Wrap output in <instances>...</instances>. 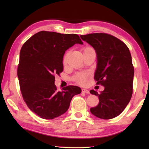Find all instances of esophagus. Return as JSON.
I'll return each mask as SVG.
<instances>
[{
	"label": "esophagus",
	"mask_w": 149,
	"mask_h": 149,
	"mask_svg": "<svg viewBox=\"0 0 149 149\" xmlns=\"http://www.w3.org/2000/svg\"><path fill=\"white\" fill-rule=\"evenodd\" d=\"M82 92L83 93H90V91H88V90H86V89H82Z\"/></svg>",
	"instance_id": "esophagus-1"
}]
</instances>
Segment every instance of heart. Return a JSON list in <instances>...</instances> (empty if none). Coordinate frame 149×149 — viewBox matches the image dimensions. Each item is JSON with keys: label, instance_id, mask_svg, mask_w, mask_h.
<instances>
[{"label": "heart", "instance_id": "b5f03b06", "mask_svg": "<svg viewBox=\"0 0 149 149\" xmlns=\"http://www.w3.org/2000/svg\"><path fill=\"white\" fill-rule=\"evenodd\" d=\"M93 50L92 47H89V46L84 47L83 49L84 54L85 52H87L90 51V50ZM68 54V52H66L64 54V56H63V65L64 66H65L66 64H67ZM88 77V74H86V73H78V74H77L75 75L74 79L75 81H77L79 84H82V85H84L86 83Z\"/></svg>", "mask_w": 149, "mask_h": 149}]
</instances>
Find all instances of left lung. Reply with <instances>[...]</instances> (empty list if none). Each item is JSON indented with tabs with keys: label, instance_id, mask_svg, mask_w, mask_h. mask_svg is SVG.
<instances>
[{
	"label": "left lung",
	"instance_id": "8db88e82",
	"mask_svg": "<svg viewBox=\"0 0 149 149\" xmlns=\"http://www.w3.org/2000/svg\"><path fill=\"white\" fill-rule=\"evenodd\" d=\"M80 36L95 50L97 67L94 79L97 84L104 86L99 93L90 90L99 98V104L91 107L90 111L99 118H115L124 110L132 97L134 66L130 51L122 41L109 34Z\"/></svg>",
	"mask_w": 149,
	"mask_h": 149
}]
</instances>
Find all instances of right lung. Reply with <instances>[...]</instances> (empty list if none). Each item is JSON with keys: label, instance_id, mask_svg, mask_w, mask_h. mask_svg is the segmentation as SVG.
I'll return each instance as SVG.
<instances>
[{"label": "right lung", "instance_id": "right-lung-1", "mask_svg": "<svg viewBox=\"0 0 149 149\" xmlns=\"http://www.w3.org/2000/svg\"><path fill=\"white\" fill-rule=\"evenodd\" d=\"M83 44L76 34L40 31L24 43L20 52L17 75L20 91L28 107L40 118L51 120L68 110L72 97L81 90L68 86L58 91L55 75L63 70L65 51Z\"/></svg>", "mask_w": 149, "mask_h": 149}]
</instances>
